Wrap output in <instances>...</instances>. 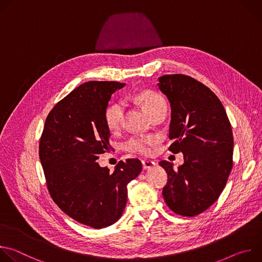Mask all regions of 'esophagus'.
<instances>
[{
	"label": "esophagus",
	"mask_w": 262,
	"mask_h": 262,
	"mask_svg": "<svg viewBox=\"0 0 262 262\" xmlns=\"http://www.w3.org/2000/svg\"><path fill=\"white\" fill-rule=\"evenodd\" d=\"M142 166H143V169L144 170H147V169H151L156 166V163L152 162V161H147V160H144L142 161Z\"/></svg>",
	"instance_id": "1"
}]
</instances>
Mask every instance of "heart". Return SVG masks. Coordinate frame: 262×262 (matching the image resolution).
Returning <instances> with one entry per match:
<instances>
[{
	"label": "heart",
	"instance_id": "heart-1",
	"mask_svg": "<svg viewBox=\"0 0 262 262\" xmlns=\"http://www.w3.org/2000/svg\"><path fill=\"white\" fill-rule=\"evenodd\" d=\"M139 101L144 110L149 114L156 108L161 102H164L162 96L154 91H141L135 97ZM123 104L121 102H112L104 110V121L107 128L111 132H116L122 122L123 119ZM158 144V138L156 137H138L134 136L129 138L124 143V149L128 152L140 155V156H149L152 152L154 147Z\"/></svg>",
	"mask_w": 262,
	"mask_h": 262
}]
</instances>
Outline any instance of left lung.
Listing matches in <instances>:
<instances>
[{"label": "left lung", "mask_w": 262, "mask_h": 262, "mask_svg": "<svg viewBox=\"0 0 262 262\" xmlns=\"http://www.w3.org/2000/svg\"><path fill=\"white\" fill-rule=\"evenodd\" d=\"M160 90L171 104L169 150L182 152L177 169L167 161L160 165L168 174L163 196L168 207L182 216L205 211L220 197L231 172L233 136L230 121L217 96L185 74H166Z\"/></svg>", "instance_id": "obj_1"}]
</instances>
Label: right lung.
<instances>
[{
  "mask_svg": "<svg viewBox=\"0 0 262 262\" xmlns=\"http://www.w3.org/2000/svg\"><path fill=\"white\" fill-rule=\"evenodd\" d=\"M124 85L82 84L52 108L40 138L39 158L52 199L68 216L95 229L120 219L127 184L142 170L138 159L120 161L113 172L96 162L112 149L104 110Z\"/></svg>",
  "mask_w": 262,
  "mask_h": 262,
  "instance_id": "obj_1",
  "label": "right lung"
}]
</instances>
